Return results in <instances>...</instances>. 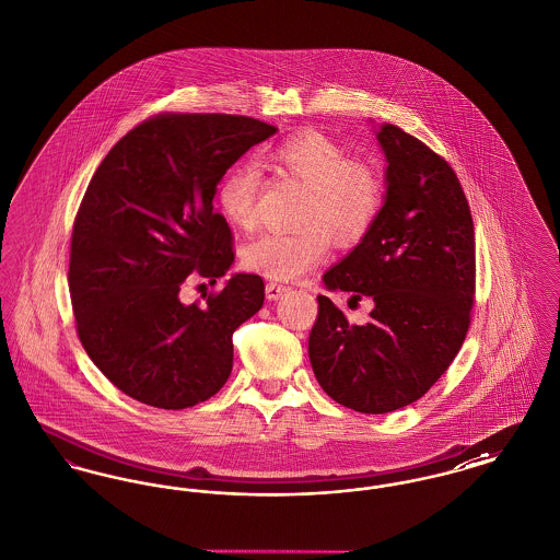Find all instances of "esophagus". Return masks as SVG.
<instances>
[{
	"instance_id": "1",
	"label": "esophagus",
	"mask_w": 560,
	"mask_h": 560,
	"mask_svg": "<svg viewBox=\"0 0 560 560\" xmlns=\"http://www.w3.org/2000/svg\"><path fill=\"white\" fill-rule=\"evenodd\" d=\"M288 292H290V285H283V283H275V281H268L267 283L268 300H279L283 293Z\"/></svg>"
}]
</instances>
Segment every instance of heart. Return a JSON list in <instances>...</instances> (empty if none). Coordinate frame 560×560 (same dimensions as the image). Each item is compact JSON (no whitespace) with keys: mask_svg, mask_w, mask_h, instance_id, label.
<instances>
[{"mask_svg":"<svg viewBox=\"0 0 560 560\" xmlns=\"http://www.w3.org/2000/svg\"><path fill=\"white\" fill-rule=\"evenodd\" d=\"M268 163L308 188L293 233H265L243 249V265L270 279L292 281L317 267L331 249L332 233L340 243L363 240L384 206L380 172L352 160L347 149L325 133H295L268 153ZM260 172L252 165L233 167L218 190L226 220L241 231L258 224Z\"/></svg>","mask_w":560,"mask_h":560,"instance_id":"1","label":"heart"}]
</instances>
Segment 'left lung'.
Instances as JSON below:
<instances>
[{"label": "left lung", "instance_id": "8db88e82", "mask_svg": "<svg viewBox=\"0 0 560 560\" xmlns=\"http://www.w3.org/2000/svg\"><path fill=\"white\" fill-rule=\"evenodd\" d=\"M386 201L363 241L325 272L329 290L370 298L352 325L327 298L308 338L320 388L361 413H388L424 397L468 334L475 292V224L452 165L422 140L384 124Z\"/></svg>", "mask_w": 560, "mask_h": 560}]
</instances>
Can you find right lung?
Listing matches in <instances>:
<instances>
[{
    "instance_id": "1",
    "label": "right lung",
    "mask_w": 560,
    "mask_h": 560,
    "mask_svg": "<svg viewBox=\"0 0 560 560\" xmlns=\"http://www.w3.org/2000/svg\"><path fill=\"white\" fill-rule=\"evenodd\" d=\"M275 126L226 113H160L126 133L94 172L73 222L69 292L81 345L128 397L185 409L233 370V334L265 302L235 275L206 304H183L188 275L215 283L235 260L213 210L226 170Z\"/></svg>"
}]
</instances>
